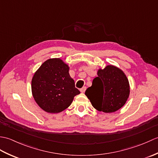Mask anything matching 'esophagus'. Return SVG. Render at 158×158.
<instances>
[{"mask_svg":"<svg viewBox=\"0 0 158 158\" xmlns=\"http://www.w3.org/2000/svg\"><path fill=\"white\" fill-rule=\"evenodd\" d=\"M85 89H86V87H83L82 88L80 89V92H81V93H84L85 91Z\"/></svg>","mask_w":158,"mask_h":158,"instance_id":"1","label":"esophagus"}]
</instances>
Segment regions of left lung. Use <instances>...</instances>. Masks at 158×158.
<instances>
[{
	"mask_svg": "<svg viewBox=\"0 0 158 158\" xmlns=\"http://www.w3.org/2000/svg\"><path fill=\"white\" fill-rule=\"evenodd\" d=\"M97 75L85 94L99 111H117L125 105L129 97L128 79L123 70L113 65L98 69Z\"/></svg>",
	"mask_w": 158,
	"mask_h": 158,
	"instance_id": "1",
	"label": "left lung"
}]
</instances>
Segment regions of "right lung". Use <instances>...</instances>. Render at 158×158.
Here are the masks:
<instances>
[{"instance_id": "add662e5", "label": "right lung", "mask_w": 158, "mask_h": 158, "mask_svg": "<svg viewBox=\"0 0 158 158\" xmlns=\"http://www.w3.org/2000/svg\"><path fill=\"white\" fill-rule=\"evenodd\" d=\"M69 66L60 58L43 62L32 79V94L36 104L49 113L63 111L80 94L69 75Z\"/></svg>"}]
</instances>
